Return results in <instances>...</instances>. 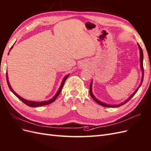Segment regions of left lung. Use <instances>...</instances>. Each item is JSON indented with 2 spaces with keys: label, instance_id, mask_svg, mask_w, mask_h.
<instances>
[{
  "label": "left lung",
  "instance_id": "1",
  "mask_svg": "<svg viewBox=\"0 0 151 151\" xmlns=\"http://www.w3.org/2000/svg\"><path fill=\"white\" fill-rule=\"evenodd\" d=\"M138 47H139V52H140V65H141V68H142V79L141 83H140V84H139V86H138V88H137V90H136V91H134V92L133 93V94H132V95H131V97H130L126 101H125L124 102H123L122 104H119V105H108V104H104V103H102V102H101V101H98L97 99L93 96V95L92 94V91H91V83L90 85V95H91V97H92V99H93V100H94L95 102H97V103H98L99 104H100V105L103 106H105V107H111V108H113V107H119V106L126 104V102H127L129 101L130 99H131L132 97H133L134 96V95H135V93L137 92V91H138V90L139 89V88L140 87V86L142 85V82H143V75H144V70H143V50H142V47H141L140 46H139V45H138Z\"/></svg>",
  "mask_w": 151,
  "mask_h": 151
}]
</instances>
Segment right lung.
<instances>
[{"label": "right lung", "instance_id": "add662e5", "mask_svg": "<svg viewBox=\"0 0 151 151\" xmlns=\"http://www.w3.org/2000/svg\"><path fill=\"white\" fill-rule=\"evenodd\" d=\"M13 47V46H12V47H11V49H12ZM11 49H10V50H11ZM68 76H66L65 78L63 79V81H62V83H61V86H60V89H59V90H58V91L57 92V93L56 94V95H55V96H54L52 99H50V100H49V101H43V102H33V101H29L25 100V99H23L22 97H20V96H19V95H18V94H17L15 92H14V91H13V90L12 89V88L11 87V86H10L9 83V81H8V73H7V72H6V80H7V83H8V86H9V88L10 90L12 91V92H13L14 95H15L16 96H17L18 99H20V101H22L25 104H26L27 106H30V107H38V106H45V105L49 104H50V103H52V102H53L55 100H56V98H57V97H58V95H59V94L60 93L61 91L62 90V88H63V84H64V83H65V81L67 80V78H68Z\"/></svg>", "mask_w": 151, "mask_h": 151}]
</instances>
